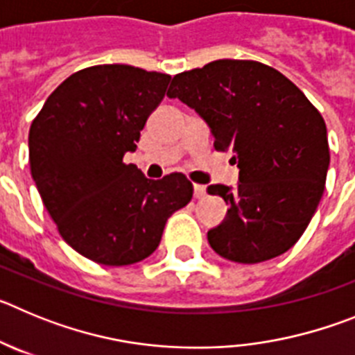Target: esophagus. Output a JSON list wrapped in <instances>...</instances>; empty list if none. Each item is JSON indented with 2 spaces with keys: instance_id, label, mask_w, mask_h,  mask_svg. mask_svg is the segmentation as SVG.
Segmentation results:
<instances>
[{
  "instance_id": "34e87169",
  "label": "esophagus",
  "mask_w": 355,
  "mask_h": 355,
  "mask_svg": "<svg viewBox=\"0 0 355 355\" xmlns=\"http://www.w3.org/2000/svg\"><path fill=\"white\" fill-rule=\"evenodd\" d=\"M193 196H196V199H202L206 196V187H202V184H193Z\"/></svg>"
}]
</instances>
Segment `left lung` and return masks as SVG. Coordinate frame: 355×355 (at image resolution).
<instances>
[{"label":"left lung","mask_w":355,"mask_h":355,"mask_svg":"<svg viewBox=\"0 0 355 355\" xmlns=\"http://www.w3.org/2000/svg\"><path fill=\"white\" fill-rule=\"evenodd\" d=\"M168 97L208 122L216 150H231L236 188L209 184L229 206L208 241L229 261L261 263L299 241L324 196L329 142L324 117L270 65L215 60L175 74Z\"/></svg>","instance_id":"obj_1"}]
</instances>
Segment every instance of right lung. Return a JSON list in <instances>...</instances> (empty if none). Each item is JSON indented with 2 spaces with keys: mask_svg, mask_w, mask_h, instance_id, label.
Listing matches in <instances>:
<instances>
[{
  "mask_svg": "<svg viewBox=\"0 0 355 355\" xmlns=\"http://www.w3.org/2000/svg\"><path fill=\"white\" fill-rule=\"evenodd\" d=\"M168 74L106 64L74 72L30 128L31 178L60 236L85 258L133 265L155 252L167 218L192 200L181 172L147 180L122 162L137 149Z\"/></svg>",
  "mask_w": 355,
  "mask_h": 355,
  "instance_id": "obj_1",
  "label": "right lung"
}]
</instances>
